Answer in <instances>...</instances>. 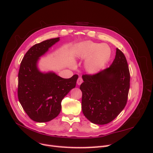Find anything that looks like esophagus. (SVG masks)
<instances>
[{
    "mask_svg": "<svg viewBox=\"0 0 153 153\" xmlns=\"http://www.w3.org/2000/svg\"><path fill=\"white\" fill-rule=\"evenodd\" d=\"M83 82V80H82V78H81V77H79L78 78V80H77V84L78 85H80Z\"/></svg>",
    "mask_w": 153,
    "mask_h": 153,
    "instance_id": "34e87169",
    "label": "esophagus"
}]
</instances>
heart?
Listing matches in <instances>:
<instances>
[{
    "label": "heart",
    "instance_id": "1",
    "mask_svg": "<svg viewBox=\"0 0 153 153\" xmlns=\"http://www.w3.org/2000/svg\"><path fill=\"white\" fill-rule=\"evenodd\" d=\"M76 54L78 58L86 59L84 65L86 71L94 74L108 61L111 51L106 45L86 41L78 45Z\"/></svg>",
    "mask_w": 153,
    "mask_h": 153
}]
</instances>
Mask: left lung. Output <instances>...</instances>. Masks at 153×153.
<instances>
[{
    "label": "left lung",
    "mask_w": 153,
    "mask_h": 153,
    "mask_svg": "<svg viewBox=\"0 0 153 153\" xmlns=\"http://www.w3.org/2000/svg\"><path fill=\"white\" fill-rule=\"evenodd\" d=\"M82 109L91 123L103 125L112 121L127 103L130 75L126 59L121 50L111 66L93 75H82Z\"/></svg>",
    "instance_id": "1"
}]
</instances>
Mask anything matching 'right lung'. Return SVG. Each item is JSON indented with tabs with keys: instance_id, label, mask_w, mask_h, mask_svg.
Here are the masks:
<instances>
[{
	"instance_id": "obj_1",
	"label": "right lung",
	"mask_w": 153,
	"mask_h": 153,
	"mask_svg": "<svg viewBox=\"0 0 153 153\" xmlns=\"http://www.w3.org/2000/svg\"><path fill=\"white\" fill-rule=\"evenodd\" d=\"M60 38L42 41L32 47L21 62L18 73V97L28 116L38 123L48 122L61 110V101L76 86L77 75L63 78L53 71L41 72L39 57L57 43Z\"/></svg>"
}]
</instances>
